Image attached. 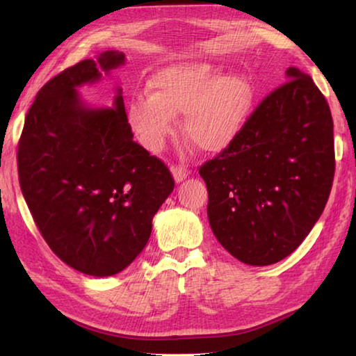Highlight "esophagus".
<instances>
[{
	"label": "esophagus",
	"mask_w": 356,
	"mask_h": 356,
	"mask_svg": "<svg viewBox=\"0 0 356 356\" xmlns=\"http://www.w3.org/2000/svg\"><path fill=\"white\" fill-rule=\"evenodd\" d=\"M171 171H172V176H174V180H176L177 184H180V182H184V180L188 177V170H185L184 166H172L171 168Z\"/></svg>",
	"instance_id": "34e87169"
}]
</instances>
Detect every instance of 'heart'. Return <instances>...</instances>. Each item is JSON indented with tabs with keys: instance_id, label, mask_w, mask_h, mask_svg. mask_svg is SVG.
<instances>
[{
	"instance_id": "heart-1",
	"label": "heart",
	"mask_w": 356,
	"mask_h": 356,
	"mask_svg": "<svg viewBox=\"0 0 356 356\" xmlns=\"http://www.w3.org/2000/svg\"><path fill=\"white\" fill-rule=\"evenodd\" d=\"M149 87L151 95L136 96L128 105V122L149 151L163 148L174 118L185 115L186 138L207 153H218L236 140L252 110L254 88L245 74H223L208 63L165 67Z\"/></svg>"
}]
</instances>
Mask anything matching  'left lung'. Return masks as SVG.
<instances>
[{
  "instance_id": "8db88e82",
  "label": "left lung",
  "mask_w": 356,
  "mask_h": 356,
  "mask_svg": "<svg viewBox=\"0 0 356 356\" xmlns=\"http://www.w3.org/2000/svg\"><path fill=\"white\" fill-rule=\"evenodd\" d=\"M228 148L203 163L208 218L220 245L252 266L283 260L311 232L334 184V120L326 97L295 67Z\"/></svg>"
}]
</instances>
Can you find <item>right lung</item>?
<instances>
[{
    "label": "right lung",
    "instance_id": "right-lung-1",
    "mask_svg": "<svg viewBox=\"0 0 356 356\" xmlns=\"http://www.w3.org/2000/svg\"><path fill=\"white\" fill-rule=\"evenodd\" d=\"M104 51L51 78L29 108L18 142V179L30 214L50 249L82 274L125 269L151 234L174 190L161 159L133 140L122 90L115 108H87L76 87L122 65Z\"/></svg>",
    "mask_w": 356,
    "mask_h": 356
}]
</instances>
